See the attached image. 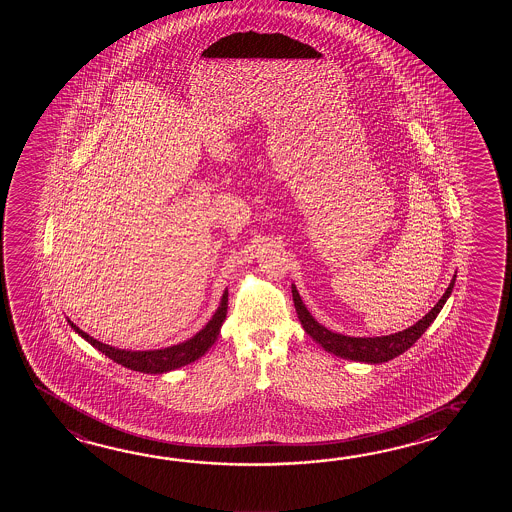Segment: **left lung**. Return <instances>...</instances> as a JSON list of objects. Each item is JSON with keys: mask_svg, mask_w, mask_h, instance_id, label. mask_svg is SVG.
Instances as JSON below:
<instances>
[{"mask_svg": "<svg viewBox=\"0 0 512 512\" xmlns=\"http://www.w3.org/2000/svg\"><path fill=\"white\" fill-rule=\"evenodd\" d=\"M456 283V274L452 278V282L448 285L445 294L441 296V300L426 313L421 320H417L414 326L406 327L399 333L386 335V337H348V335H340L331 329L318 324L315 316L307 311L300 293L296 291L293 283V300L296 307V315L298 320L302 322L305 333L315 340L316 344H320L326 349L327 353H333L340 359L355 360V362H368V364H381L388 360L395 359L399 355H403L406 349L412 348L419 337L425 333L430 324L434 322L439 311L443 309L448 296L452 294Z\"/></svg>", "mask_w": 512, "mask_h": 512, "instance_id": "left-lung-1", "label": "left lung"}]
</instances>
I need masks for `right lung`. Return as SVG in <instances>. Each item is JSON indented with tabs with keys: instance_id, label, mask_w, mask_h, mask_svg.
Instances as JSON below:
<instances>
[{
	"instance_id": "1",
	"label": "right lung",
	"mask_w": 512,
	"mask_h": 512,
	"mask_svg": "<svg viewBox=\"0 0 512 512\" xmlns=\"http://www.w3.org/2000/svg\"><path fill=\"white\" fill-rule=\"evenodd\" d=\"M227 307H229V289L223 291L219 307L212 318L208 320L207 326L203 327L194 337L188 338L185 342H179L175 346H170V348L146 349V351L113 348L109 344L100 342L97 338L89 337L86 331H82L69 318H67V324L73 327V331L87 340L93 348H97L100 353H104L106 357H109L113 362H117L120 366H124L128 370L157 375V373H168V371L177 370V368L186 366L194 360L201 359L208 349L212 348V344L218 340L221 326L227 318Z\"/></svg>"
}]
</instances>
